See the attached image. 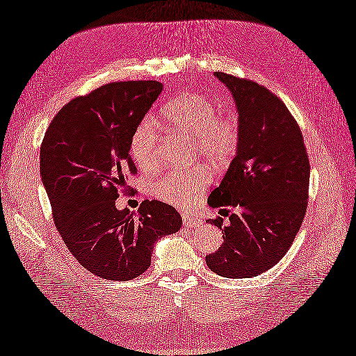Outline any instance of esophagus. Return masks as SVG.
Returning <instances> with one entry per match:
<instances>
[{
	"instance_id": "obj_1",
	"label": "esophagus",
	"mask_w": 356,
	"mask_h": 356,
	"mask_svg": "<svg viewBox=\"0 0 356 356\" xmlns=\"http://www.w3.org/2000/svg\"><path fill=\"white\" fill-rule=\"evenodd\" d=\"M183 224L186 227H200L202 221L200 218H195L192 215H183Z\"/></svg>"
}]
</instances>
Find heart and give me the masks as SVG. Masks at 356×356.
I'll return each mask as SVG.
<instances>
[{"mask_svg":"<svg viewBox=\"0 0 356 356\" xmlns=\"http://www.w3.org/2000/svg\"><path fill=\"white\" fill-rule=\"evenodd\" d=\"M165 126L173 132L184 134L197 143L202 158L213 164H224L235 154L239 141V121L234 112L215 115V104L200 93H186L163 107ZM158 134L155 122L143 120L130 138V154L141 170H154ZM210 181L204 169L173 170L152 184V195L168 204L188 209L198 201Z\"/></svg>","mask_w":356,"mask_h":356,"instance_id":"obj_1","label":"heart"}]
</instances>
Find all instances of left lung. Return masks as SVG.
Returning <instances> with one entry per match:
<instances>
[{
	"label": "left lung",
	"mask_w": 356,
	"mask_h": 356,
	"mask_svg": "<svg viewBox=\"0 0 356 356\" xmlns=\"http://www.w3.org/2000/svg\"><path fill=\"white\" fill-rule=\"evenodd\" d=\"M235 99L239 141L210 207H239L229 226L212 220L222 244L206 257L226 278H252L286 255L307 210L310 164L301 130L284 103L264 86L215 72ZM209 222V221H207Z\"/></svg>",
	"instance_id": "1"
}]
</instances>
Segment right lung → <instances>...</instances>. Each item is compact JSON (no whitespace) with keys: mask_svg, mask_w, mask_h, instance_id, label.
<instances>
[{"mask_svg":"<svg viewBox=\"0 0 356 356\" xmlns=\"http://www.w3.org/2000/svg\"><path fill=\"white\" fill-rule=\"evenodd\" d=\"M159 81L111 83L72 99L50 122L40 152L55 226L78 263L99 278L129 281L150 267L154 244L183 220L161 201L138 213L115 204L135 173L130 138L155 103Z\"/></svg>","mask_w":356,"mask_h":356,"instance_id":"1","label":"right lung"}]
</instances>
